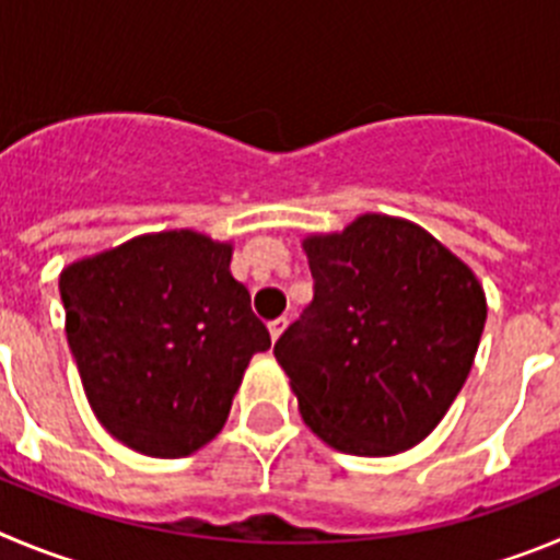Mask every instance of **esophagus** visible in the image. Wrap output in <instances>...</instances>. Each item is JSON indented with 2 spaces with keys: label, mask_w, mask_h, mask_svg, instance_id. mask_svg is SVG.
<instances>
[{
  "label": "esophagus",
  "mask_w": 560,
  "mask_h": 560,
  "mask_svg": "<svg viewBox=\"0 0 560 560\" xmlns=\"http://www.w3.org/2000/svg\"><path fill=\"white\" fill-rule=\"evenodd\" d=\"M268 329H270V337H273V342H276V340H279L281 335H284V329H287V317H276V320H270Z\"/></svg>",
  "instance_id": "1"
}]
</instances>
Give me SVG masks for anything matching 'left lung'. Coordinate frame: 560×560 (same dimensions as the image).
<instances>
[{"label":"left lung","mask_w":560,"mask_h":560,"mask_svg":"<svg viewBox=\"0 0 560 560\" xmlns=\"http://www.w3.org/2000/svg\"><path fill=\"white\" fill-rule=\"evenodd\" d=\"M315 299L276 342L304 424L331 450L387 457L424 441L475 365L486 292L401 218L360 214L301 243Z\"/></svg>","instance_id":"1"}]
</instances>
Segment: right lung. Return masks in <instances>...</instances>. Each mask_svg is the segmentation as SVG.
Returning a JSON list of instances; mask_svg holds the SVG:
<instances>
[{"label":"right lung","instance_id":"obj_1","mask_svg":"<svg viewBox=\"0 0 560 560\" xmlns=\"http://www.w3.org/2000/svg\"><path fill=\"white\" fill-rule=\"evenodd\" d=\"M231 254V243L175 229L60 270L85 399L128 450L186 457L214 441L250 357L270 349Z\"/></svg>","mask_w":560,"mask_h":560}]
</instances>
